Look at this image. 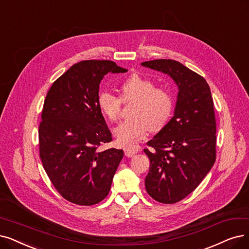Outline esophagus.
<instances>
[{"instance_id": "esophagus-1", "label": "esophagus", "mask_w": 249, "mask_h": 249, "mask_svg": "<svg viewBox=\"0 0 249 249\" xmlns=\"http://www.w3.org/2000/svg\"><path fill=\"white\" fill-rule=\"evenodd\" d=\"M136 153H137V150H135V149H131V148L124 149V154L127 157H133Z\"/></svg>"}]
</instances>
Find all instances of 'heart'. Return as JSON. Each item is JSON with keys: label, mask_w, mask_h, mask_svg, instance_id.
Instances as JSON below:
<instances>
[{"label": "heart", "mask_w": 249, "mask_h": 249, "mask_svg": "<svg viewBox=\"0 0 249 249\" xmlns=\"http://www.w3.org/2000/svg\"><path fill=\"white\" fill-rule=\"evenodd\" d=\"M122 97L110 92L98 96V107L111 123H117L123 104H132L131 118L114 130L117 143L124 147H134L149 132L161 131L173 114L174 96L164 87H156L151 78L140 73L128 76L121 87Z\"/></svg>", "instance_id": "obj_1"}]
</instances>
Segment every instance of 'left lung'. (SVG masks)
<instances>
[{
  "instance_id": "obj_1",
  "label": "left lung",
  "mask_w": 249,
  "mask_h": 249,
  "mask_svg": "<svg viewBox=\"0 0 249 249\" xmlns=\"http://www.w3.org/2000/svg\"><path fill=\"white\" fill-rule=\"evenodd\" d=\"M142 65L167 73L178 87L175 115L144 149L150 160L147 193L172 204L192 193L215 161L213 100L204 77L180 62L156 59Z\"/></svg>"
}]
</instances>
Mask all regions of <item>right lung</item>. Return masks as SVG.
Masks as SVG:
<instances>
[{"label":"right lung","instance_id":"obj_1","mask_svg":"<svg viewBox=\"0 0 249 249\" xmlns=\"http://www.w3.org/2000/svg\"><path fill=\"white\" fill-rule=\"evenodd\" d=\"M126 69L109 60H85L58 77L47 93L38 126L39 156L57 192L77 205H94L110 190L123 149L112 141L98 107L99 85L108 72Z\"/></svg>","mask_w":249,"mask_h":249}]
</instances>
